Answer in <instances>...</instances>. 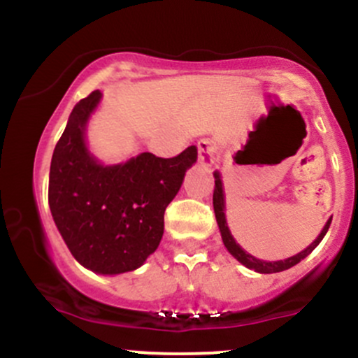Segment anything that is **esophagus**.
Wrapping results in <instances>:
<instances>
[{
  "instance_id": "obj_1",
  "label": "esophagus",
  "mask_w": 358,
  "mask_h": 358,
  "mask_svg": "<svg viewBox=\"0 0 358 358\" xmlns=\"http://www.w3.org/2000/svg\"><path fill=\"white\" fill-rule=\"evenodd\" d=\"M199 159L203 165H212L215 162L217 155V145L212 141V139H200L199 141Z\"/></svg>"
}]
</instances>
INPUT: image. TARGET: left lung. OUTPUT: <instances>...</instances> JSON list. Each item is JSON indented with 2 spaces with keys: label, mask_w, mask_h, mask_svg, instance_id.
<instances>
[{
  "label": "left lung",
  "mask_w": 358,
  "mask_h": 358,
  "mask_svg": "<svg viewBox=\"0 0 358 358\" xmlns=\"http://www.w3.org/2000/svg\"><path fill=\"white\" fill-rule=\"evenodd\" d=\"M213 176H215V187H213V210H215V219H217V224H219V229H220V234H222V241H224L225 248H227L229 252H231L232 256L241 262V264H244L245 268L254 269V271H257V273H262V274L281 273V271L293 268V266H296L299 261H303V259H305L308 254H310L311 250H313L316 245L322 242L324 234H327V231H328V227H330L331 220H328L327 225L323 227L322 234L316 237V241L313 242V244L308 245L305 250H301V252L296 254V256L287 257V259H285V261H273V262L256 259L254 256H250V254L245 252V250L242 249L239 244H237L236 239L232 237L231 231H229L227 222H225V213H224L225 203H224V190H222L220 176H219V173H213Z\"/></svg>",
  "instance_id": "left-lung-1"
}]
</instances>
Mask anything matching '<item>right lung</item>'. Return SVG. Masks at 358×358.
Wrapping results in <instances>:
<instances>
[{"mask_svg": "<svg viewBox=\"0 0 358 358\" xmlns=\"http://www.w3.org/2000/svg\"><path fill=\"white\" fill-rule=\"evenodd\" d=\"M101 101L99 90L80 99L53 150L48 205L60 236L84 268L121 274L139 268L163 237L165 210L182 187L196 148L173 158L141 153L102 166L89 155L85 122Z\"/></svg>", "mask_w": 358, "mask_h": 358, "instance_id": "add662e5", "label": "right lung"}]
</instances>
